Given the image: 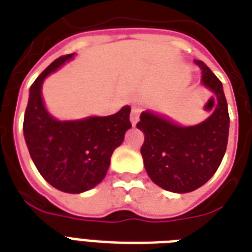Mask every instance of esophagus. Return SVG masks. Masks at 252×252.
Here are the masks:
<instances>
[{
  "instance_id": "34e87169",
  "label": "esophagus",
  "mask_w": 252,
  "mask_h": 252,
  "mask_svg": "<svg viewBox=\"0 0 252 252\" xmlns=\"http://www.w3.org/2000/svg\"><path fill=\"white\" fill-rule=\"evenodd\" d=\"M139 114H141V110H139L138 107H133V110H131V115H130V122H131L133 126H135V125L138 124Z\"/></svg>"
}]
</instances>
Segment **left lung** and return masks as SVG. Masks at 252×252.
I'll return each mask as SVG.
<instances>
[{
	"label": "left lung",
	"mask_w": 252,
	"mask_h": 252,
	"mask_svg": "<svg viewBox=\"0 0 252 252\" xmlns=\"http://www.w3.org/2000/svg\"><path fill=\"white\" fill-rule=\"evenodd\" d=\"M201 84L218 100L208 118L183 126L168 115L146 110L137 127L144 133L141 148L144 165L154 184L174 193H188L203 187L219 165L227 149L229 115L223 84L201 60Z\"/></svg>",
	"instance_id": "1"
}]
</instances>
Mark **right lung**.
Wrapping results in <instances>:
<instances>
[{"label":"right lung","instance_id":"add662e5","mask_svg":"<svg viewBox=\"0 0 252 252\" xmlns=\"http://www.w3.org/2000/svg\"><path fill=\"white\" fill-rule=\"evenodd\" d=\"M75 53L56 59L29 88L24 117V138L33 164L47 183L65 193H83L102 183L114 150L131 127L130 106L107 117L60 121L44 103V80L73 59Z\"/></svg>","mask_w":252,"mask_h":252}]
</instances>
